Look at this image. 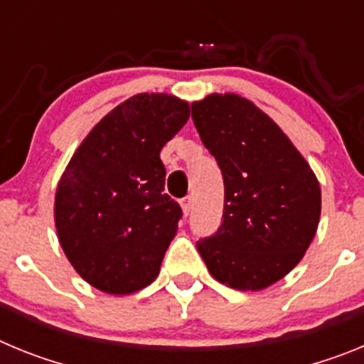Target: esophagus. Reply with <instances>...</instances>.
Returning <instances> with one entry per match:
<instances>
[{"label": "esophagus", "mask_w": 364, "mask_h": 364, "mask_svg": "<svg viewBox=\"0 0 364 364\" xmlns=\"http://www.w3.org/2000/svg\"><path fill=\"white\" fill-rule=\"evenodd\" d=\"M180 205H182V211H184V215H186V217H188V215L191 213V210H193V198L191 197H186L184 200L180 202Z\"/></svg>", "instance_id": "obj_1"}]
</instances>
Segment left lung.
Segmentation results:
<instances>
[{
	"instance_id": "1",
	"label": "left lung",
	"mask_w": 364,
	"mask_h": 364,
	"mask_svg": "<svg viewBox=\"0 0 364 364\" xmlns=\"http://www.w3.org/2000/svg\"><path fill=\"white\" fill-rule=\"evenodd\" d=\"M202 144L224 178L218 231L197 242L222 284L259 291L301 262L319 226L321 186L291 140L253 102L233 92L191 104Z\"/></svg>"
}]
</instances>
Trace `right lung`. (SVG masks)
Listing matches in <instances>:
<instances>
[{"mask_svg":"<svg viewBox=\"0 0 364 364\" xmlns=\"http://www.w3.org/2000/svg\"><path fill=\"white\" fill-rule=\"evenodd\" d=\"M189 118V104L142 92L107 112L58 182V239L80 277L100 291L129 295L156 279L178 230L180 205L164 193L160 151Z\"/></svg>","mask_w":364,"mask_h":364,"instance_id":"obj_1","label":"right lung"}]
</instances>
